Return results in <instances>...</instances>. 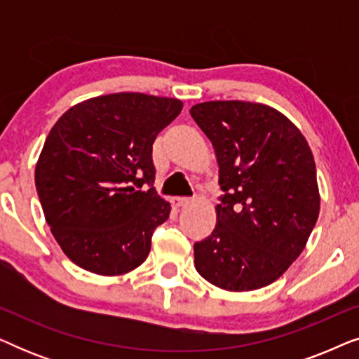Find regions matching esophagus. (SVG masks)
Listing matches in <instances>:
<instances>
[{
  "instance_id": "34e87169",
  "label": "esophagus",
  "mask_w": 359,
  "mask_h": 359,
  "mask_svg": "<svg viewBox=\"0 0 359 359\" xmlns=\"http://www.w3.org/2000/svg\"><path fill=\"white\" fill-rule=\"evenodd\" d=\"M171 204H173V208H184V205L189 204V199H186V198H173V199H171Z\"/></svg>"
}]
</instances>
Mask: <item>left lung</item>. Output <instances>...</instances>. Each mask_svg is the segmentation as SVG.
I'll return each mask as SVG.
<instances>
[{
    "label": "left lung",
    "mask_w": 359,
    "mask_h": 359,
    "mask_svg": "<svg viewBox=\"0 0 359 359\" xmlns=\"http://www.w3.org/2000/svg\"><path fill=\"white\" fill-rule=\"evenodd\" d=\"M191 116L214 147L222 201L194 243V266L230 292L257 291L287 271L320 210L316 161L302 132L271 106L208 101Z\"/></svg>",
    "instance_id": "left-lung-1"
}]
</instances>
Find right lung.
<instances>
[{
	"mask_svg": "<svg viewBox=\"0 0 359 359\" xmlns=\"http://www.w3.org/2000/svg\"><path fill=\"white\" fill-rule=\"evenodd\" d=\"M181 109L175 97L114 93L78 102L53 124L36 189L52 235L76 266L119 276L149 257L151 233L171 210L155 193L151 145Z\"/></svg>",
	"mask_w": 359,
	"mask_h": 359,
	"instance_id": "right-lung-1",
	"label": "right lung"
}]
</instances>
